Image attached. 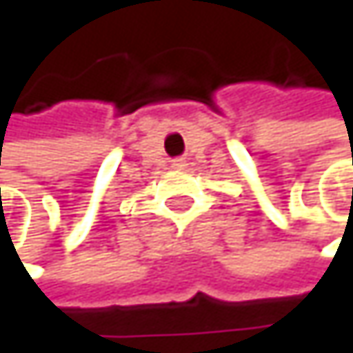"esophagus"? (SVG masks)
Segmentation results:
<instances>
[{"instance_id":"obj_1","label":"esophagus","mask_w":353,"mask_h":353,"mask_svg":"<svg viewBox=\"0 0 353 353\" xmlns=\"http://www.w3.org/2000/svg\"><path fill=\"white\" fill-rule=\"evenodd\" d=\"M172 168H174V170H183V168H185V163H183V161H174V163H172Z\"/></svg>"}]
</instances>
